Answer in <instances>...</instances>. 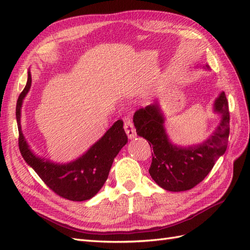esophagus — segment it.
<instances>
[{
  "label": "esophagus",
  "instance_id": "esophagus-1",
  "mask_svg": "<svg viewBox=\"0 0 250 250\" xmlns=\"http://www.w3.org/2000/svg\"><path fill=\"white\" fill-rule=\"evenodd\" d=\"M124 129L128 135V138H134L135 135H137V131H135V128H134V125L132 123V121L130 119H127L125 120L124 122Z\"/></svg>",
  "mask_w": 250,
  "mask_h": 250
}]
</instances>
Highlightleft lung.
<instances>
[{
    "mask_svg": "<svg viewBox=\"0 0 250 250\" xmlns=\"http://www.w3.org/2000/svg\"><path fill=\"white\" fill-rule=\"evenodd\" d=\"M215 110L222 115L220 125L201 145L180 148L169 142L164 128V118L156 103L140 108L133 115V123L140 137L152 146L150 176L163 188L171 192L191 190L207 177L216 161L228 148L229 109L222 93L215 102Z\"/></svg>",
    "mask_w": 250,
    "mask_h": 250,
    "instance_id": "8db88e82",
    "label": "left lung"
}]
</instances>
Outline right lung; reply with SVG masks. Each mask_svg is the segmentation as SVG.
<instances>
[{"instance_id": "add662e5", "label": "right lung", "mask_w": 250, "mask_h": 250, "mask_svg": "<svg viewBox=\"0 0 250 250\" xmlns=\"http://www.w3.org/2000/svg\"><path fill=\"white\" fill-rule=\"evenodd\" d=\"M31 86V74L17 102V122L19 128V148L26 163L31 166L47 187L62 198L84 201L99 192L106 181L109 170L119 151L127 143L123 121L118 120L102 139L77 161L67 165H55L35 156L29 149L21 129V106Z\"/></svg>"}]
</instances>
